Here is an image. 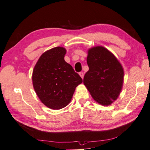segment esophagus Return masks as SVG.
<instances>
[{"label": "esophagus", "mask_w": 150, "mask_h": 150, "mask_svg": "<svg viewBox=\"0 0 150 150\" xmlns=\"http://www.w3.org/2000/svg\"><path fill=\"white\" fill-rule=\"evenodd\" d=\"M79 75L81 76V77L82 79H83V77H84L83 73V72H80V73H79Z\"/></svg>", "instance_id": "1"}]
</instances>
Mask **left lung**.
Returning a JSON list of instances; mask_svg holds the SVG:
<instances>
[{"instance_id": "8db88e82", "label": "left lung", "mask_w": 150, "mask_h": 150, "mask_svg": "<svg viewBox=\"0 0 150 150\" xmlns=\"http://www.w3.org/2000/svg\"><path fill=\"white\" fill-rule=\"evenodd\" d=\"M89 71L83 83L97 103L108 106L117 99L122 89L124 71L115 55L102 46L88 50Z\"/></svg>"}]
</instances>
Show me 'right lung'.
Here are the masks:
<instances>
[{"mask_svg": "<svg viewBox=\"0 0 150 150\" xmlns=\"http://www.w3.org/2000/svg\"><path fill=\"white\" fill-rule=\"evenodd\" d=\"M66 49L57 47L40 57L33 71V87L47 108L60 109L70 103L75 88L83 80L64 59Z\"/></svg>", "mask_w": 150, "mask_h": 150, "instance_id": "add662e5", "label": "right lung"}]
</instances>
